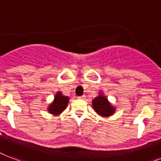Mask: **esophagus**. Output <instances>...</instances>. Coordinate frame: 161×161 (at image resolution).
<instances>
[{
	"mask_svg": "<svg viewBox=\"0 0 161 161\" xmlns=\"http://www.w3.org/2000/svg\"><path fill=\"white\" fill-rule=\"evenodd\" d=\"M78 98H79V99H84V98H85V95H82V96L78 97Z\"/></svg>",
	"mask_w": 161,
	"mask_h": 161,
	"instance_id": "34e87169",
	"label": "esophagus"
}]
</instances>
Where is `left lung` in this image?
<instances>
[{"label": "left lung", "mask_w": 161, "mask_h": 161, "mask_svg": "<svg viewBox=\"0 0 161 161\" xmlns=\"http://www.w3.org/2000/svg\"><path fill=\"white\" fill-rule=\"evenodd\" d=\"M92 103L93 107L99 115H101L102 116H108L114 113V108L108 102L107 99L103 95L96 97Z\"/></svg>", "instance_id": "1"}]
</instances>
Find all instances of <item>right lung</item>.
I'll return each instance as SVG.
<instances>
[{"mask_svg": "<svg viewBox=\"0 0 161 161\" xmlns=\"http://www.w3.org/2000/svg\"><path fill=\"white\" fill-rule=\"evenodd\" d=\"M68 98L63 96L61 93H57L54 102L49 106V112L52 114H60L66 109L68 103Z\"/></svg>", "mask_w": 161, "mask_h": 161, "instance_id": "obj_1", "label": "right lung"}]
</instances>
